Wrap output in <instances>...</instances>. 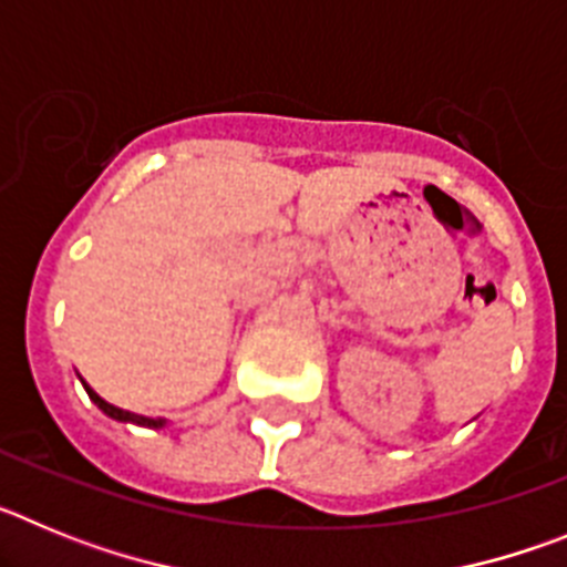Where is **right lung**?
<instances>
[{
	"instance_id": "obj_1",
	"label": "right lung",
	"mask_w": 567,
	"mask_h": 567,
	"mask_svg": "<svg viewBox=\"0 0 567 567\" xmlns=\"http://www.w3.org/2000/svg\"><path fill=\"white\" fill-rule=\"evenodd\" d=\"M82 385H84V392L90 394V400H93V403H96L99 409H102V412L107 414V417L118 420V423H135V425H144V429H164V425H167V420H162V417H158V420H155V417H144V414L127 412V409H118V405L107 403V400L99 398V394L93 392V389H90V385L84 383V380H82Z\"/></svg>"
}]
</instances>
